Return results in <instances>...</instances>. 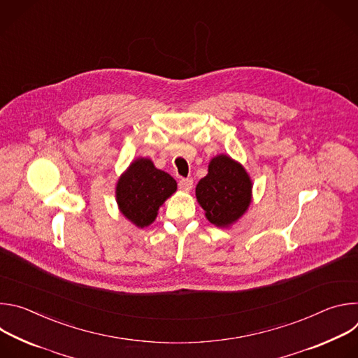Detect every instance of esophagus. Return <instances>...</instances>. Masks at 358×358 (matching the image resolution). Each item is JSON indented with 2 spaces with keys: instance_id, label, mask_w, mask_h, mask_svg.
Masks as SVG:
<instances>
[{
  "instance_id": "34e87169",
  "label": "esophagus",
  "mask_w": 358,
  "mask_h": 358,
  "mask_svg": "<svg viewBox=\"0 0 358 358\" xmlns=\"http://www.w3.org/2000/svg\"><path fill=\"white\" fill-rule=\"evenodd\" d=\"M178 187H180L181 191L189 192L191 188H192V180H191V178H181V180L178 181Z\"/></svg>"
}]
</instances>
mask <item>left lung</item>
Segmentation results:
<instances>
[{
	"label": "left lung",
	"instance_id": "1",
	"mask_svg": "<svg viewBox=\"0 0 358 358\" xmlns=\"http://www.w3.org/2000/svg\"><path fill=\"white\" fill-rule=\"evenodd\" d=\"M252 180L245 167L227 155H218L208 164V174L195 187L199 207L218 228H229L248 211L252 202Z\"/></svg>",
	"mask_w": 358,
	"mask_h": 358
}]
</instances>
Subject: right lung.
I'll list each match as a JSON object with an SVG mask.
<instances>
[{"label":"right lung","instance_id":"right-lung-1","mask_svg":"<svg viewBox=\"0 0 358 358\" xmlns=\"http://www.w3.org/2000/svg\"><path fill=\"white\" fill-rule=\"evenodd\" d=\"M177 191V181L147 157L130 163L116 184L120 214L137 228L156 221L160 207Z\"/></svg>","mask_w":358,"mask_h":358}]
</instances>
